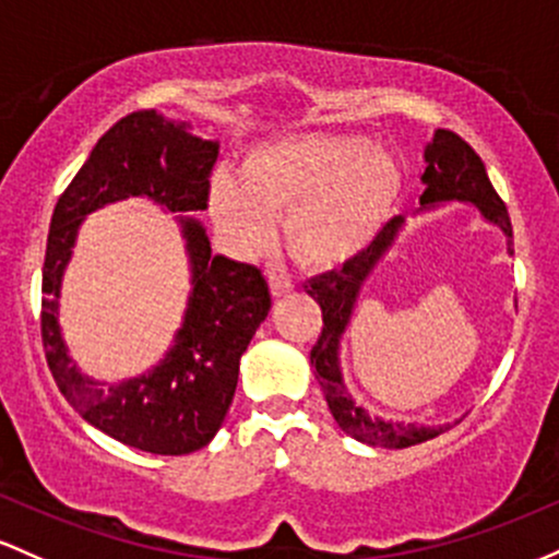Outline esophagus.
<instances>
[{
    "label": "esophagus",
    "mask_w": 559,
    "mask_h": 559,
    "mask_svg": "<svg viewBox=\"0 0 559 559\" xmlns=\"http://www.w3.org/2000/svg\"><path fill=\"white\" fill-rule=\"evenodd\" d=\"M269 290H272V298H285L293 293V282L277 277V274H269Z\"/></svg>",
    "instance_id": "esophagus-1"
}]
</instances>
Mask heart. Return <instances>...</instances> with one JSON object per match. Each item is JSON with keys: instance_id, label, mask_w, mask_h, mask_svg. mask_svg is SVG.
Wrapping results in <instances>:
<instances>
[{"instance_id": "obj_1", "label": "heart", "mask_w": 559, "mask_h": 559, "mask_svg": "<svg viewBox=\"0 0 559 559\" xmlns=\"http://www.w3.org/2000/svg\"><path fill=\"white\" fill-rule=\"evenodd\" d=\"M401 192L396 160L359 136L293 134L250 150L231 177L211 179L209 213L240 255L272 242L282 222L287 253L311 272L356 261L385 227Z\"/></svg>"}]
</instances>
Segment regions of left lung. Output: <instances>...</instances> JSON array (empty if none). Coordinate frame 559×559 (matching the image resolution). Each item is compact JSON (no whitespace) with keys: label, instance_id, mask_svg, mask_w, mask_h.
<instances>
[{"label":"left lung","instance_id":"left-lung-1","mask_svg":"<svg viewBox=\"0 0 559 559\" xmlns=\"http://www.w3.org/2000/svg\"><path fill=\"white\" fill-rule=\"evenodd\" d=\"M425 163H428L423 174L425 192L419 195V205L430 209V205L451 203V200L473 203L486 222L497 224L504 231L507 253H515V248H512L510 213H507V205L501 203L497 190H493L478 153L454 131L438 129L432 134V142H428V147H425ZM401 227H404V216L391 218L359 259L346 263L341 272H328L322 277H313L306 285V293L322 306V335H319L317 346L311 348V367L317 369L313 374H317L319 385H322L332 417L356 441L385 449L415 447V443L441 436L449 428V425L428 428V425L417 423L404 425L369 417L367 409L356 404L354 396L348 393L346 382H343L341 337L350 322V313H354L361 285L372 274V269L378 266L382 255L391 250Z\"/></svg>","mask_w":559,"mask_h":559}]
</instances>
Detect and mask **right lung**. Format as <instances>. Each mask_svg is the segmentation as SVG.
<instances>
[{"label": "right lung", "instance_id": "1", "mask_svg": "<svg viewBox=\"0 0 559 559\" xmlns=\"http://www.w3.org/2000/svg\"><path fill=\"white\" fill-rule=\"evenodd\" d=\"M218 142L190 134V123L136 110L99 136L66 187L49 224L41 272V341L49 372L68 404L105 436L163 456L209 447L235 399L240 356L272 309L261 269L213 255L192 213L209 209ZM127 197H147L180 218L193 272L186 322L153 370L121 383L86 379L67 356L57 322L61 274L80 222Z\"/></svg>", "mask_w": 559, "mask_h": 559}]
</instances>
